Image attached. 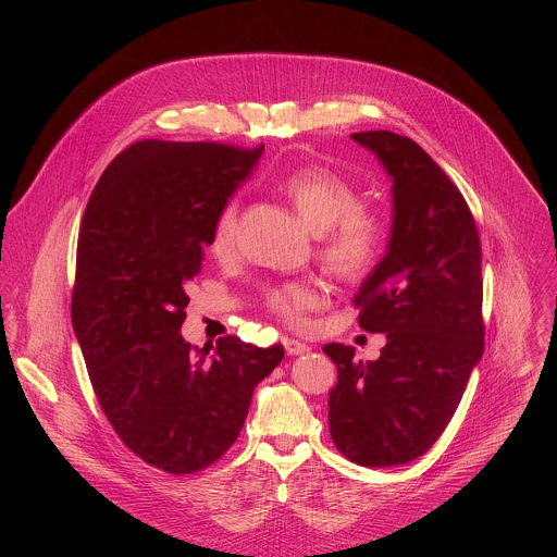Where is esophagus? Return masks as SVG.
<instances>
[{
  "instance_id": "esophagus-1",
  "label": "esophagus",
  "mask_w": 557,
  "mask_h": 557,
  "mask_svg": "<svg viewBox=\"0 0 557 557\" xmlns=\"http://www.w3.org/2000/svg\"><path fill=\"white\" fill-rule=\"evenodd\" d=\"M283 347H285V351L289 354V356H300V354H307L309 351V345H305V343H300V341H296V338H283Z\"/></svg>"
}]
</instances>
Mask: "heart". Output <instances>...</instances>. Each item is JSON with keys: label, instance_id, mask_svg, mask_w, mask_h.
<instances>
[{"label": "heart", "instance_id": "1", "mask_svg": "<svg viewBox=\"0 0 557 557\" xmlns=\"http://www.w3.org/2000/svg\"><path fill=\"white\" fill-rule=\"evenodd\" d=\"M278 190L292 201L305 223L318 232V255L325 270L347 283L369 276L382 261L391 225L384 212L360 206L358 186L325 164H302L285 173ZM239 208L225 201L210 223L208 250L216 259H232L238 250ZM321 300L315 281H285L270 285L263 307L285 323H300Z\"/></svg>", "mask_w": 557, "mask_h": 557}]
</instances>
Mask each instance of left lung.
Wrapping results in <instances>:
<instances>
[{
  "label": "left lung",
  "instance_id": "obj_1",
  "mask_svg": "<svg viewBox=\"0 0 557 557\" xmlns=\"http://www.w3.org/2000/svg\"><path fill=\"white\" fill-rule=\"evenodd\" d=\"M351 139L395 180L388 252L354 296L360 327L388 343L367 364L354 347H323L338 371L327 422L343 457L388 468L440 440L484 351L482 248L463 195L416 141L391 131Z\"/></svg>",
  "mask_w": 557,
  "mask_h": 557
}]
</instances>
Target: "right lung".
<instances>
[{"label": "right lung", "mask_w": 557, "mask_h": 557, "mask_svg": "<svg viewBox=\"0 0 557 557\" xmlns=\"http://www.w3.org/2000/svg\"><path fill=\"white\" fill-rule=\"evenodd\" d=\"M261 152L137 141L102 171L81 221L71 315L91 388L124 446L173 476L234 446L255 386L285 356L234 334L210 356L180 334L212 216Z\"/></svg>", "instance_id": "add662e5"}]
</instances>
